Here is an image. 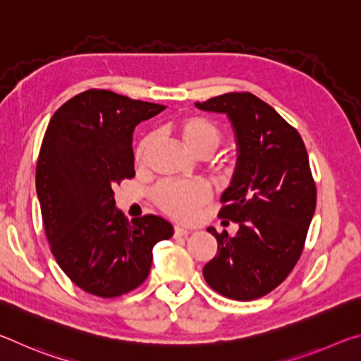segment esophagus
I'll return each instance as SVG.
<instances>
[{
	"mask_svg": "<svg viewBox=\"0 0 361 361\" xmlns=\"http://www.w3.org/2000/svg\"><path fill=\"white\" fill-rule=\"evenodd\" d=\"M189 232H191V231L181 228V226H175V235L176 237H185V235L189 234Z\"/></svg>",
	"mask_w": 361,
	"mask_h": 361,
	"instance_id": "1",
	"label": "esophagus"
}]
</instances>
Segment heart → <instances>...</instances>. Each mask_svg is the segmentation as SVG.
Wrapping results in <instances>:
<instances>
[{
	"label": "heart",
	"mask_w": 361,
	"mask_h": 361,
	"mask_svg": "<svg viewBox=\"0 0 361 361\" xmlns=\"http://www.w3.org/2000/svg\"><path fill=\"white\" fill-rule=\"evenodd\" d=\"M175 130L195 156L207 157L223 142V130L204 116H186L175 124ZM152 137L145 135L135 146V162H146ZM210 188L204 181H162L154 189V202L166 215L178 221H192L210 200Z\"/></svg>",
	"instance_id": "b5f03b06"
}]
</instances>
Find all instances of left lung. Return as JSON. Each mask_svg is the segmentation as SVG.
Segmentation results:
<instances>
[{"label": "left lung", "instance_id": "obj_1", "mask_svg": "<svg viewBox=\"0 0 361 361\" xmlns=\"http://www.w3.org/2000/svg\"><path fill=\"white\" fill-rule=\"evenodd\" d=\"M195 106L228 116L237 143L235 170L218 216L239 231L231 237L207 229L216 237L218 252L204 266V279L219 295L252 301L277 288L302 253L317 204L307 151L295 127L250 92Z\"/></svg>", "mask_w": 361, "mask_h": 361}]
</instances>
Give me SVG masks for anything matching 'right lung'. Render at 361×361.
<instances>
[{"label": "right lung", "mask_w": 361, "mask_h": 361, "mask_svg": "<svg viewBox=\"0 0 361 361\" xmlns=\"http://www.w3.org/2000/svg\"><path fill=\"white\" fill-rule=\"evenodd\" d=\"M166 109L111 90L90 89L54 113L36 164L42 224L54 258L79 288L100 298L142 285L152 247L173 235L156 215L129 221L113 188L133 178L132 133Z\"/></svg>", "instance_id": "right-lung-1"}]
</instances>
